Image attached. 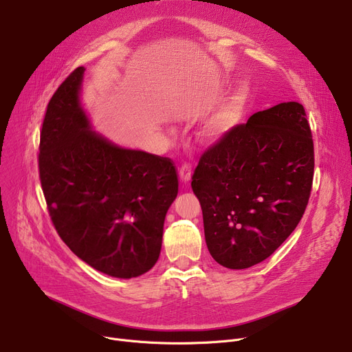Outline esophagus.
I'll return each mask as SVG.
<instances>
[{"label":"esophagus","mask_w":352,"mask_h":352,"mask_svg":"<svg viewBox=\"0 0 352 352\" xmlns=\"http://www.w3.org/2000/svg\"><path fill=\"white\" fill-rule=\"evenodd\" d=\"M191 164L190 162H184L181 166H179V177L184 182H187L191 179Z\"/></svg>","instance_id":"esophagus-1"}]
</instances>
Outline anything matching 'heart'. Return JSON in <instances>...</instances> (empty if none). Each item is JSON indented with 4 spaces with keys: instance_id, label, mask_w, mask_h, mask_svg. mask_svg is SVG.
<instances>
[{
    "instance_id": "heart-1",
    "label": "heart",
    "mask_w": 352,
    "mask_h": 352,
    "mask_svg": "<svg viewBox=\"0 0 352 352\" xmlns=\"http://www.w3.org/2000/svg\"><path fill=\"white\" fill-rule=\"evenodd\" d=\"M243 97L236 96L219 107L215 113L206 121L201 129V135L207 140H214L223 137L230 129H232L241 116Z\"/></svg>"
}]
</instances>
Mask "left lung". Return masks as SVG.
<instances>
[{"label": "left lung", "mask_w": 352, "mask_h": 352, "mask_svg": "<svg viewBox=\"0 0 352 352\" xmlns=\"http://www.w3.org/2000/svg\"><path fill=\"white\" fill-rule=\"evenodd\" d=\"M312 178L314 141L300 102L230 129L201 155L191 182L214 260L231 270L264 261L298 226Z\"/></svg>", "instance_id": "left-lung-1"}]
</instances>
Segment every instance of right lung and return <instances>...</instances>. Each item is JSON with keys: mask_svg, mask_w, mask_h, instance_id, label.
Masks as SVG:
<instances>
[{"mask_svg": "<svg viewBox=\"0 0 352 352\" xmlns=\"http://www.w3.org/2000/svg\"><path fill=\"white\" fill-rule=\"evenodd\" d=\"M82 74L84 67L74 69L47 105L41 187L67 247L97 271L133 278L158 260L177 168L170 158L125 150L91 131L80 105Z\"/></svg>", "mask_w": 352, "mask_h": 352, "instance_id": "1", "label": "right lung"}]
</instances>
